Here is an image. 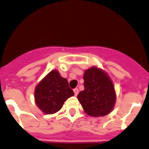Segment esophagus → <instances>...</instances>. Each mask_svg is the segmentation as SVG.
Segmentation results:
<instances>
[{"label": "esophagus", "instance_id": "34e87169", "mask_svg": "<svg viewBox=\"0 0 149 149\" xmlns=\"http://www.w3.org/2000/svg\"><path fill=\"white\" fill-rule=\"evenodd\" d=\"M73 91H74L75 95H78V93H79V89H78V88H75V89H73Z\"/></svg>", "mask_w": 149, "mask_h": 149}]
</instances>
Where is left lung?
I'll use <instances>...</instances> for the list:
<instances>
[{
	"mask_svg": "<svg viewBox=\"0 0 149 149\" xmlns=\"http://www.w3.org/2000/svg\"><path fill=\"white\" fill-rule=\"evenodd\" d=\"M84 90L77 95L86 113L91 116H103L109 114L116 102V93L109 77L106 72L91 67L85 71Z\"/></svg>",
	"mask_w": 149,
	"mask_h": 149,
	"instance_id": "left-lung-1",
	"label": "left lung"
}]
</instances>
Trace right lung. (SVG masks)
I'll return each instance as SVG.
<instances>
[{
    "instance_id": "right-lung-1",
    "label": "right lung",
    "mask_w": 149,
    "mask_h": 149,
    "mask_svg": "<svg viewBox=\"0 0 149 149\" xmlns=\"http://www.w3.org/2000/svg\"><path fill=\"white\" fill-rule=\"evenodd\" d=\"M74 95L67 79L58 71L52 70L35 89V102L46 114H53L62 108L64 102Z\"/></svg>"
}]
</instances>
